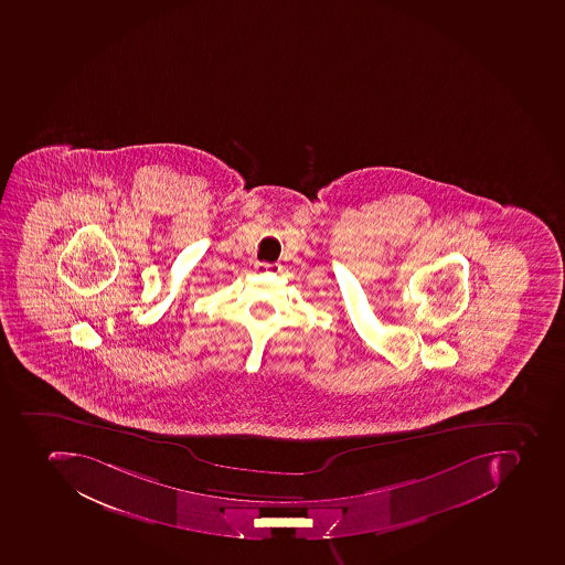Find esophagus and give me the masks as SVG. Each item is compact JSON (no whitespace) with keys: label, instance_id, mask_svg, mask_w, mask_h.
Segmentation results:
<instances>
[{"label":"esophagus","instance_id":"esophagus-1","mask_svg":"<svg viewBox=\"0 0 565 565\" xmlns=\"http://www.w3.org/2000/svg\"><path fill=\"white\" fill-rule=\"evenodd\" d=\"M255 271H257V273H276V271H280V266H278V264L257 263V264H255Z\"/></svg>","mask_w":565,"mask_h":565}]
</instances>
